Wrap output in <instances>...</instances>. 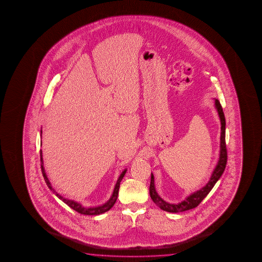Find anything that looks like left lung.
<instances>
[{
    "label": "left lung",
    "instance_id": "8db88e82",
    "mask_svg": "<svg viewBox=\"0 0 262 262\" xmlns=\"http://www.w3.org/2000/svg\"><path fill=\"white\" fill-rule=\"evenodd\" d=\"M215 108L217 110L218 116L221 121V137H220V156L218 160L217 165L215 169H213L212 176L210 178L209 182L205 186L200 189L199 191L191 193L188 196L184 201L179 204H169L165 202L158 192L156 191L155 183H154V175L151 173L150 186H149V193L152 201L155 203L160 209L164 210L169 213H181L187 210L195 208L207 196L209 192L213 189L214 184L217 182L218 180L222 176L223 172L226 169V162H227V151L226 145V118L223 112V108L220 102L215 99Z\"/></svg>",
    "mask_w": 262,
    "mask_h": 262
}]
</instances>
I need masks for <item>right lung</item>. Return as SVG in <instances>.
<instances>
[{
    "label": "right lung",
    "mask_w": 262,
    "mask_h": 262,
    "mask_svg": "<svg viewBox=\"0 0 262 262\" xmlns=\"http://www.w3.org/2000/svg\"><path fill=\"white\" fill-rule=\"evenodd\" d=\"M42 133V131H41ZM40 160H41V170H42V174H43V177L45 179V182L47 183V185L49 186V189L51 191H53L54 193L57 195L58 198L61 200L62 202H64L67 205H69L71 209L75 210L76 212L81 213V214H85V215H97V214H101V213H105L107 211H109L110 209L114 206V204H116V200H117V196H118V191H119L120 182L123 180L124 174L126 173L127 169H124L123 172L121 173L117 182H116V186L113 191V194H112L111 198L109 199V201H107L106 203L100 206H96V207H90V208H86L84 206H82L80 203H77L75 201H72V200L66 199L64 198L63 196L58 194L57 191L54 190L52 186H51V183L49 182V180L48 179V176L46 174L45 171L44 166H43V158H42V151L40 150Z\"/></svg>",
    "instance_id": "1"
}]
</instances>
